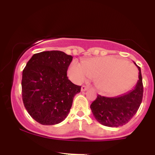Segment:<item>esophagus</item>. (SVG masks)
<instances>
[{
	"label": "esophagus",
	"instance_id": "34e87169",
	"mask_svg": "<svg viewBox=\"0 0 155 155\" xmlns=\"http://www.w3.org/2000/svg\"><path fill=\"white\" fill-rule=\"evenodd\" d=\"M89 89V87L86 86H82V87H81V91H82V92H85V91H86L87 89Z\"/></svg>",
	"mask_w": 155,
	"mask_h": 155
}]
</instances>
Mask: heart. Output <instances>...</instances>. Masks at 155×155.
Segmentation results:
<instances>
[{"label":"heart","mask_w":155,"mask_h":155,"mask_svg":"<svg viewBox=\"0 0 155 155\" xmlns=\"http://www.w3.org/2000/svg\"><path fill=\"white\" fill-rule=\"evenodd\" d=\"M68 76L78 84L95 77L96 87L101 92L115 95L134 84L138 71L134 65L125 60L105 56L93 58L84 63L74 60L68 69Z\"/></svg>","instance_id":"obj_1"}]
</instances>
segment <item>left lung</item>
<instances>
[{
  "label": "left lung",
  "mask_w": 155,
  "mask_h": 155,
  "mask_svg": "<svg viewBox=\"0 0 155 155\" xmlns=\"http://www.w3.org/2000/svg\"><path fill=\"white\" fill-rule=\"evenodd\" d=\"M138 80L132 89L115 97L98 95L96 99L91 104L92 114L99 123L105 126L117 128L128 123L136 114L143 98L141 68L138 66Z\"/></svg>",
  "instance_id": "8db88e82"
}]
</instances>
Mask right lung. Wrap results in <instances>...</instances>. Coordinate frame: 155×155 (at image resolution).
<instances>
[{
  "mask_svg": "<svg viewBox=\"0 0 155 155\" xmlns=\"http://www.w3.org/2000/svg\"><path fill=\"white\" fill-rule=\"evenodd\" d=\"M73 56L62 51L33 55L22 74V99L27 112L41 125L60 123L69 115L81 86L67 77Z\"/></svg>",
  "mask_w": 155,
  "mask_h": 155,
  "instance_id": "obj_1",
  "label": "right lung"
}]
</instances>
